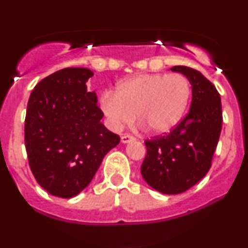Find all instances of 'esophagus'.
Segmentation results:
<instances>
[{
  "label": "esophagus",
  "mask_w": 248,
  "mask_h": 248,
  "mask_svg": "<svg viewBox=\"0 0 248 248\" xmlns=\"http://www.w3.org/2000/svg\"><path fill=\"white\" fill-rule=\"evenodd\" d=\"M135 140V138L132 135H122L121 136V142L122 143H129V142H132Z\"/></svg>",
  "instance_id": "esophagus-1"
}]
</instances>
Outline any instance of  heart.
I'll return each instance as SVG.
<instances>
[{
  "label": "heart",
  "instance_id": "heart-1",
  "mask_svg": "<svg viewBox=\"0 0 248 248\" xmlns=\"http://www.w3.org/2000/svg\"><path fill=\"white\" fill-rule=\"evenodd\" d=\"M191 98V85L181 73H146L124 79L105 91L100 106L108 124L119 130L134 119L155 134L168 133L182 120Z\"/></svg>",
  "mask_w": 248,
  "mask_h": 248
}]
</instances>
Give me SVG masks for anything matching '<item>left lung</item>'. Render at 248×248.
<instances>
[{"instance_id":"obj_1","label":"left lung","mask_w":248,"mask_h":248,"mask_svg":"<svg viewBox=\"0 0 248 248\" xmlns=\"http://www.w3.org/2000/svg\"><path fill=\"white\" fill-rule=\"evenodd\" d=\"M192 87L189 113L169 134L146 140L147 155L141 166L144 181L166 195H177L198 183L211 168L223 124L220 95L199 71L173 66Z\"/></svg>"}]
</instances>
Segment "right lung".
<instances>
[{
  "label": "right lung",
  "instance_id": "1",
  "mask_svg": "<svg viewBox=\"0 0 248 248\" xmlns=\"http://www.w3.org/2000/svg\"><path fill=\"white\" fill-rule=\"evenodd\" d=\"M93 75L84 67L57 71L36 85L28 101L24 140L30 169L56 197L82 191L120 142L101 124L95 92H88Z\"/></svg>",
  "mask_w": 248,
  "mask_h": 248
}]
</instances>
